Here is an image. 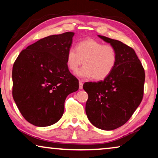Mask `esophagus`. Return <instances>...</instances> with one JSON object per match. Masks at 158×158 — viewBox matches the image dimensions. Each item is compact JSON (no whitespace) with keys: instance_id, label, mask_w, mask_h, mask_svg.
I'll return each instance as SVG.
<instances>
[{"instance_id":"1","label":"esophagus","mask_w":158,"mask_h":158,"mask_svg":"<svg viewBox=\"0 0 158 158\" xmlns=\"http://www.w3.org/2000/svg\"><path fill=\"white\" fill-rule=\"evenodd\" d=\"M83 82H82L81 81H79V89L80 90L83 89Z\"/></svg>"}]
</instances>
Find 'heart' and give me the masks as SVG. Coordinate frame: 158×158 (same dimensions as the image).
I'll list each match as a JSON object with an SVG mask.
<instances>
[{
    "label": "heart",
    "mask_w": 158,
    "mask_h": 158,
    "mask_svg": "<svg viewBox=\"0 0 158 158\" xmlns=\"http://www.w3.org/2000/svg\"><path fill=\"white\" fill-rule=\"evenodd\" d=\"M117 62V52L111 44H103L92 39L80 42L76 50L70 48L67 52L66 64L70 71L75 72L83 64V68L77 71L81 77H93L102 81L111 74Z\"/></svg>",
    "instance_id": "b5f03b06"
}]
</instances>
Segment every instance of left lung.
Instances as JSON below:
<instances>
[{
  "label": "left lung",
  "instance_id": "8db88e82",
  "mask_svg": "<svg viewBox=\"0 0 158 158\" xmlns=\"http://www.w3.org/2000/svg\"><path fill=\"white\" fill-rule=\"evenodd\" d=\"M115 47L117 62L103 81L84 83L88 98L85 112L90 123L103 130H114L124 125L143 98L145 79L141 62L131 47L122 42L98 35Z\"/></svg>",
  "mask_w": 158,
  "mask_h": 158
}]
</instances>
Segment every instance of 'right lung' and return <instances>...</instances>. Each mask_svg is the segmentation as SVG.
I'll use <instances>...</instances> for the list:
<instances>
[{
	"label": "right lung",
	"instance_id": "obj_1",
	"mask_svg": "<svg viewBox=\"0 0 158 158\" xmlns=\"http://www.w3.org/2000/svg\"><path fill=\"white\" fill-rule=\"evenodd\" d=\"M73 36L65 32L41 39L21 51L14 62L13 98L23 118L34 126L57 122L67 96L78 90V81L66 64Z\"/></svg>",
	"mask_w": 158,
	"mask_h": 158
}]
</instances>
